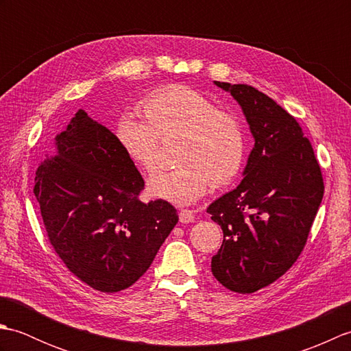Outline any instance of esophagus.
<instances>
[{
	"instance_id": "34e87169",
	"label": "esophagus",
	"mask_w": 351,
	"mask_h": 351,
	"mask_svg": "<svg viewBox=\"0 0 351 351\" xmlns=\"http://www.w3.org/2000/svg\"><path fill=\"white\" fill-rule=\"evenodd\" d=\"M180 221L182 223V225H187V223L195 221V214H193V211H190V210H181L180 211Z\"/></svg>"
}]
</instances>
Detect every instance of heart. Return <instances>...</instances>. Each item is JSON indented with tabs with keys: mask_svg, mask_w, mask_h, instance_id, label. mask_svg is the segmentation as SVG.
<instances>
[{
	"mask_svg": "<svg viewBox=\"0 0 351 351\" xmlns=\"http://www.w3.org/2000/svg\"><path fill=\"white\" fill-rule=\"evenodd\" d=\"M146 122L123 116L116 136L136 166L151 173L158 158L160 140L180 138L176 169L149 178V195L185 206L202 197L210 182L220 187L241 169L244 134L237 119L217 110L204 95L185 86L160 88L141 102Z\"/></svg>",
	"mask_w": 351,
	"mask_h": 351,
	"instance_id": "1",
	"label": "heart"
}]
</instances>
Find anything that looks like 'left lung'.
Returning <instances> with one entry per match:
<instances>
[{
    "label": "left lung",
    "instance_id": "1",
    "mask_svg": "<svg viewBox=\"0 0 351 351\" xmlns=\"http://www.w3.org/2000/svg\"><path fill=\"white\" fill-rule=\"evenodd\" d=\"M214 84L241 107L255 145L240 185L206 210L223 230L211 271L225 288L250 294L279 279L299 258L324 184L314 149L293 116L255 87Z\"/></svg>",
    "mask_w": 351,
    "mask_h": 351
}]
</instances>
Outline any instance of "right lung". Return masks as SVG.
<instances>
[{
    "label": "right lung",
    "instance_id": "add662e5",
    "mask_svg": "<svg viewBox=\"0 0 351 351\" xmlns=\"http://www.w3.org/2000/svg\"><path fill=\"white\" fill-rule=\"evenodd\" d=\"M34 195L66 267L101 293L137 282L178 223L166 200L141 202L145 181L106 126L78 110L36 171Z\"/></svg>",
    "mask_w": 351,
    "mask_h": 351
}]
</instances>
